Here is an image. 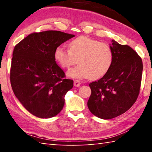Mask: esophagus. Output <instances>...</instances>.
Here are the masks:
<instances>
[{"label":"esophagus","instance_id":"1","mask_svg":"<svg viewBox=\"0 0 152 152\" xmlns=\"http://www.w3.org/2000/svg\"><path fill=\"white\" fill-rule=\"evenodd\" d=\"M80 84H81V82L78 80H75L74 81V85L76 87H79L80 86Z\"/></svg>","mask_w":152,"mask_h":152}]
</instances>
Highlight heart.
Returning <instances> with one entry per match:
<instances>
[{"instance_id": "heart-1", "label": "heart", "mask_w": 152, "mask_h": 152, "mask_svg": "<svg viewBox=\"0 0 152 152\" xmlns=\"http://www.w3.org/2000/svg\"><path fill=\"white\" fill-rule=\"evenodd\" d=\"M70 50L58 46L54 57L60 66L68 68L79 64L68 71V76L73 78L99 79L107 73L111 67L113 53L107 43L82 36L69 43Z\"/></svg>"}]
</instances>
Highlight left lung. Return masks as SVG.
I'll return each mask as SVG.
<instances>
[{
    "instance_id": "left-lung-1",
    "label": "left lung",
    "mask_w": 152,
    "mask_h": 152,
    "mask_svg": "<svg viewBox=\"0 0 152 152\" xmlns=\"http://www.w3.org/2000/svg\"><path fill=\"white\" fill-rule=\"evenodd\" d=\"M113 60L107 73L89 84L91 94L87 105L92 114L103 119L119 116L135 103L140 91L142 60L127 45L112 40Z\"/></svg>"
}]
</instances>
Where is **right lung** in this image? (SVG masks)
<instances>
[{
    "instance_id": "1",
    "label": "right lung",
    "mask_w": 152,
    "mask_h": 152,
    "mask_svg": "<svg viewBox=\"0 0 152 152\" xmlns=\"http://www.w3.org/2000/svg\"><path fill=\"white\" fill-rule=\"evenodd\" d=\"M74 37L60 31L31 33L15 46L10 80L14 94L32 115L48 119L63 109L74 81L56 64V48Z\"/></svg>"
}]
</instances>
